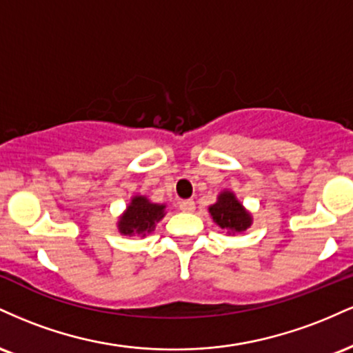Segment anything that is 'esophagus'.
Listing matches in <instances>:
<instances>
[{"instance_id": "1", "label": "esophagus", "mask_w": 353, "mask_h": 353, "mask_svg": "<svg viewBox=\"0 0 353 353\" xmlns=\"http://www.w3.org/2000/svg\"><path fill=\"white\" fill-rule=\"evenodd\" d=\"M179 209L184 210V212H194V209H196V204H194V201H182L179 202Z\"/></svg>"}]
</instances>
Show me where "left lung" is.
<instances>
[{"label": "left lung", "instance_id": "left-lung-1", "mask_svg": "<svg viewBox=\"0 0 353 353\" xmlns=\"http://www.w3.org/2000/svg\"><path fill=\"white\" fill-rule=\"evenodd\" d=\"M209 214L219 228L228 230V234L245 232L252 225V214L229 189L222 190L217 201L209 205Z\"/></svg>", "mask_w": 353, "mask_h": 353}]
</instances>
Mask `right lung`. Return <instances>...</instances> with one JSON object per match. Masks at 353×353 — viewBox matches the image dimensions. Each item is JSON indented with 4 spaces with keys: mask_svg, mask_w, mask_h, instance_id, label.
Listing matches in <instances>:
<instances>
[{
    "mask_svg": "<svg viewBox=\"0 0 353 353\" xmlns=\"http://www.w3.org/2000/svg\"><path fill=\"white\" fill-rule=\"evenodd\" d=\"M165 216V204L152 202L145 196H132L124 212L117 219V230L123 236H139L152 232L156 224Z\"/></svg>",
    "mask_w": 353,
    "mask_h": 353,
    "instance_id": "1",
    "label": "right lung"
}]
</instances>
